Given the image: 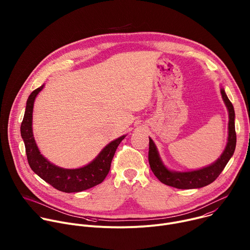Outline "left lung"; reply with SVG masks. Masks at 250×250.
Listing matches in <instances>:
<instances>
[{"label":"left lung","mask_w":250,"mask_h":250,"mask_svg":"<svg viewBox=\"0 0 250 250\" xmlns=\"http://www.w3.org/2000/svg\"><path fill=\"white\" fill-rule=\"evenodd\" d=\"M223 100L229 111V137L227 146L221 155V157L215 162L207 167L199 170L187 171V172H176L171 171L165 167L162 163L156 146L153 140L149 137V151L148 161L150 168L158 180L165 185L177 188V189H196L205 187L215 181L226 165L233 155L236 146V133L234 126V109L233 105L229 100L225 90L221 89Z\"/></svg>","instance_id":"1"}]
</instances>
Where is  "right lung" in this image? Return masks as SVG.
Wrapping results in <instances>:
<instances>
[{
    "instance_id": "1",
    "label": "right lung",
    "mask_w": 250,
    "mask_h": 250,
    "mask_svg": "<svg viewBox=\"0 0 250 250\" xmlns=\"http://www.w3.org/2000/svg\"><path fill=\"white\" fill-rule=\"evenodd\" d=\"M43 86L44 85L35 89L29 95L21 125V134L24 142L26 157L31 170L46 183L65 193L81 192L101 184L109 174L115 152L125 135L110 142L91 163L84 167L78 169H65L50 163L41 154L32 133L33 104L38 94L43 89Z\"/></svg>"
}]
</instances>
